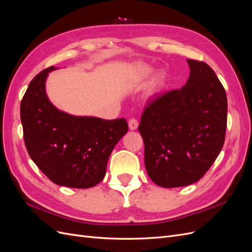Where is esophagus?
Masks as SVG:
<instances>
[{
	"mask_svg": "<svg viewBox=\"0 0 252 252\" xmlns=\"http://www.w3.org/2000/svg\"><path fill=\"white\" fill-rule=\"evenodd\" d=\"M128 125H129V129H130V130H136V129H138V126H139V122L136 121L135 119H130V120H129Z\"/></svg>",
	"mask_w": 252,
	"mask_h": 252,
	"instance_id": "34e87169",
	"label": "esophagus"
}]
</instances>
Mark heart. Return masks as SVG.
Returning a JSON list of instances; mask_svg holds the SVG:
<instances>
[{
	"label": "heart",
	"instance_id": "heart-1",
	"mask_svg": "<svg viewBox=\"0 0 252 252\" xmlns=\"http://www.w3.org/2000/svg\"><path fill=\"white\" fill-rule=\"evenodd\" d=\"M152 72L151 67L147 65H138L134 68V78L136 81H144L150 77ZM165 82V77L163 74H157L154 78V84L157 86H162Z\"/></svg>",
	"mask_w": 252,
	"mask_h": 252
}]
</instances>
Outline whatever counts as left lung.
<instances>
[{"instance_id":"8db88e82","label":"left lung","mask_w":252,"mask_h":252,"mask_svg":"<svg viewBox=\"0 0 252 252\" xmlns=\"http://www.w3.org/2000/svg\"><path fill=\"white\" fill-rule=\"evenodd\" d=\"M187 63V83L151 98L139 126L147 173L164 188L199 181L225 141L227 96L222 83L206 63L195 60Z\"/></svg>"}]
</instances>
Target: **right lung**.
<instances>
[{
    "label": "right lung",
    "mask_w": 252,
    "mask_h": 252,
    "mask_svg": "<svg viewBox=\"0 0 252 252\" xmlns=\"http://www.w3.org/2000/svg\"><path fill=\"white\" fill-rule=\"evenodd\" d=\"M49 67L30 82L21 102V122L30 158L60 186L90 188L106 174L108 158L128 131L125 119L75 117L59 110L46 94Z\"/></svg>",
    "instance_id": "obj_1"
}]
</instances>
